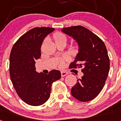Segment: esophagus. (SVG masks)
<instances>
[{"label":"esophagus","mask_w":121,"mask_h":121,"mask_svg":"<svg viewBox=\"0 0 121 121\" xmlns=\"http://www.w3.org/2000/svg\"><path fill=\"white\" fill-rule=\"evenodd\" d=\"M68 74V72H67V71H61V76L62 77H64L65 76L67 75Z\"/></svg>","instance_id":"obj_1"}]
</instances>
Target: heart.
<instances>
[{
    "mask_svg": "<svg viewBox=\"0 0 121 121\" xmlns=\"http://www.w3.org/2000/svg\"><path fill=\"white\" fill-rule=\"evenodd\" d=\"M53 37H54L55 42L60 41V40H67L65 36L63 35L62 33L60 32H56L53 35ZM76 48H78V45H76ZM59 65L60 67H63L64 65V59H59Z\"/></svg>",
    "mask_w": 121,
    "mask_h": 121,
    "instance_id": "heart-1",
    "label": "heart"
}]
</instances>
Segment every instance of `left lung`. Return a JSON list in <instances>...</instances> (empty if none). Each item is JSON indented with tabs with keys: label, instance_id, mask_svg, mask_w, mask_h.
<instances>
[{
	"label": "left lung",
	"instance_id": "obj_1",
	"mask_svg": "<svg viewBox=\"0 0 121 121\" xmlns=\"http://www.w3.org/2000/svg\"><path fill=\"white\" fill-rule=\"evenodd\" d=\"M62 31L73 37L79 47L70 67L82 68L84 73L71 88V95L81 102L93 100L102 90L108 74L110 59L106 47L97 35L84 26L64 28Z\"/></svg>",
	"mask_w": 121,
	"mask_h": 121
}]
</instances>
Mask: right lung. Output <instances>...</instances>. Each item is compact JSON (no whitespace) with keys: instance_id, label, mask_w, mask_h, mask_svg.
<instances>
[{"instance_id":"1","label":"right lung","mask_w":121,"mask_h":121,"mask_svg":"<svg viewBox=\"0 0 121 121\" xmlns=\"http://www.w3.org/2000/svg\"><path fill=\"white\" fill-rule=\"evenodd\" d=\"M53 28L36 27L22 35L14 44L9 56L11 82L21 99L33 106L41 105L49 99L52 84L61 74L53 70L48 74L36 72V60L40 57L42 43Z\"/></svg>"}]
</instances>
